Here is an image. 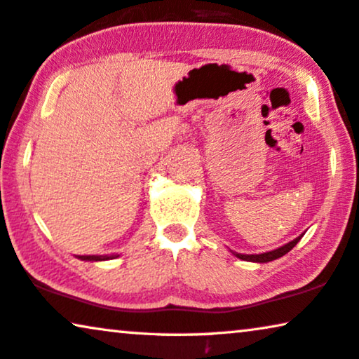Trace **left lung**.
Returning <instances> with one entry per match:
<instances>
[{"label": "left lung", "instance_id": "1", "mask_svg": "<svg viewBox=\"0 0 359 359\" xmlns=\"http://www.w3.org/2000/svg\"><path fill=\"white\" fill-rule=\"evenodd\" d=\"M302 236H299L297 237V239H294V241H291L290 244H286V245H283V247H280V249H276V250H271V252H265V254H259V255H244V254H236L237 257H239V259H242V260H247V262H259V264H265V262H271V260H276V259H280V257H283L285 254H287V252H290L292 247H294L297 242H299V239H301Z\"/></svg>", "mask_w": 359, "mask_h": 359}]
</instances>
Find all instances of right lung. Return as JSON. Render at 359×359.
<instances>
[{
  "label": "right lung",
  "mask_w": 359,
  "mask_h": 359,
  "mask_svg": "<svg viewBox=\"0 0 359 359\" xmlns=\"http://www.w3.org/2000/svg\"><path fill=\"white\" fill-rule=\"evenodd\" d=\"M79 259H81V260H93V262H97V260L114 259V255H112V257H107V255H81Z\"/></svg>",
  "instance_id": "obj_1"
}]
</instances>
